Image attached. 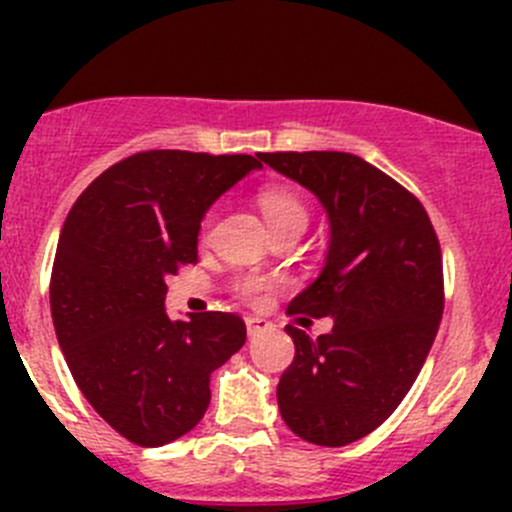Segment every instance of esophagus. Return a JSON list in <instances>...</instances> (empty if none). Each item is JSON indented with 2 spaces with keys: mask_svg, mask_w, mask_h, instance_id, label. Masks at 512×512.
Wrapping results in <instances>:
<instances>
[{
  "mask_svg": "<svg viewBox=\"0 0 512 512\" xmlns=\"http://www.w3.org/2000/svg\"><path fill=\"white\" fill-rule=\"evenodd\" d=\"M245 324H247V334H250V337H257V334L267 332V329L272 327V324L262 317H247Z\"/></svg>",
  "mask_w": 512,
  "mask_h": 512,
  "instance_id": "1",
  "label": "esophagus"
}]
</instances>
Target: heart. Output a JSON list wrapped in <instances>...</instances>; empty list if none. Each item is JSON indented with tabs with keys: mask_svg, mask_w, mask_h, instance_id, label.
I'll return each instance as SVG.
<instances>
[{
	"mask_svg": "<svg viewBox=\"0 0 512 512\" xmlns=\"http://www.w3.org/2000/svg\"><path fill=\"white\" fill-rule=\"evenodd\" d=\"M257 203H260L262 215H265L270 230H277V227L289 225V223H302L307 225V205L304 200L294 193L292 188H285V185H267V188L260 190L257 195ZM210 223H213V215L203 220V232L208 230ZM272 287L270 280H262V277L247 275L240 277L235 282V292L245 299H257Z\"/></svg>",
	"mask_w": 512,
	"mask_h": 512,
	"instance_id": "b5f03b06",
	"label": "heart"
}]
</instances>
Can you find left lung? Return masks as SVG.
I'll return each mask as SVG.
<instances>
[{
  "label": "left lung",
  "mask_w": 512,
  "mask_h": 512,
  "mask_svg": "<svg viewBox=\"0 0 512 512\" xmlns=\"http://www.w3.org/2000/svg\"><path fill=\"white\" fill-rule=\"evenodd\" d=\"M262 163L312 190L329 218L322 275L287 314L332 317L312 339L287 324L294 361L277 404L299 438L347 446L379 428L404 401L443 314V260L431 218L414 193L364 158L339 151L260 153Z\"/></svg>",
  "instance_id": "8db88e82"
}]
</instances>
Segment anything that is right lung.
I'll return each instance as SVG.
<instances>
[{"mask_svg":"<svg viewBox=\"0 0 512 512\" xmlns=\"http://www.w3.org/2000/svg\"><path fill=\"white\" fill-rule=\"evenodd\" d=\"M255 168L260 153H133L66 215L49 285L56 339L86 401L136 446H165L198 426L210 374L245 344L237 314L183 322L163 299L165 277L198 262L205 210Z\"/></svg>","mask_w":512,"mask_h":512,"instance_id":"1","label":"right lung"}]
</instances>
